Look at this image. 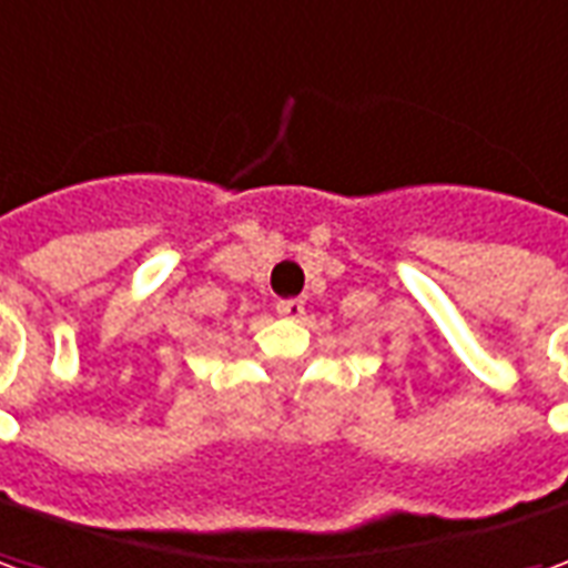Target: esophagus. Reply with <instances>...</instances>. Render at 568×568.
Instances as JSON below:
<instances>
[{
    "mask_svg": "<svg viewBox=\"0 0 568 568\" xmlns=\"http://www.w3.org/2000/svg\"><path fill=\"white\" fill-rule=\"evenodd\" d=\"M276 313L283 316V320H301L304 316V301L301 297H285L276 304Z\"/></svg>",
    "mask_w": 568,
    "mask_h": 568,
    "instance_id": "esophagus-1",
    "label": "esophagus"
}]
</instances>
